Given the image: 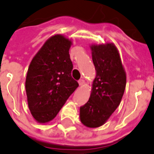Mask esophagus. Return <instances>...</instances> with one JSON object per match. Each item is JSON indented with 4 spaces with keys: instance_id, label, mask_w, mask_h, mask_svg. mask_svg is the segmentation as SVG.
<instances>
[{
    "instance_id": "esophagus-1",
    "label": "esophagus",
    "mask_w": 154,
    "mask_h": 154,
    "mask_svg": "<svg viewBox=\"0 0 154 154\" xmlns=\"http://www.w3.org/2000/svg\"><path fill=\"white\" fill-rule=\"evenodd\" d=\"M78 83H79V85L82 86V85H84V84H85V81H84L83 79H81V80H79Z\"/></svg>"
}]
</instances>
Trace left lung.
Masks as SVG:
<instances>
[{"label":"left lung","mask_w":154,"mask_h":154,"mask_svg":"<svg viewBox=\"0 0 154 154\" xmlns=\"http://www.w3.org/2000/svg\"><path fill=\"white\" fill-rule=\"evenodd\" d=\"M96 77L89 100L80 107V119L88 128H98L119 106L126 87V72L112 43L90 45Z\"/></svg>","instance_id":"obj_1"}]
</instances>
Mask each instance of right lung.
<instances>
[{
	"label": "right lung",
	"mask_w": 154,
	"mask_h": 154,
	"mask_svg": "<svg viewBox=\"0 0 154 154\" xmlns=\"http://www.w3.org/2000/svg\"><path fill=\"white\" fill-rule=\"evenodd\" d=\"M72 42L60 34L48 38L30 62L26 77L28 107L39 124L51 121L78 87L71 76Z\"/></svg>",
	"instance_id": "right-lung-1"
}]
</instances>
